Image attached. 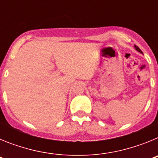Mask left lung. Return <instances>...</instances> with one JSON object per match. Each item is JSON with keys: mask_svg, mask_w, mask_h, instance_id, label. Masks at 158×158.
<instances>
[{"mask_svg": "<svg viewBox=\"0 0 158 158\" xmlns=\"http://www.w3.org/2000/svg\"><path fill=\"white\" fill-rule=\"evenodd\" d=\"M135 49H136L137 51H139V52H140V53H142V51H141L140 49H139V47H137V46H135Z\"/></svg>", "mask_w": 158, "mask_h": 158, "instance_id": "left-lung-1", "label": "left lung"}]
</instances>
